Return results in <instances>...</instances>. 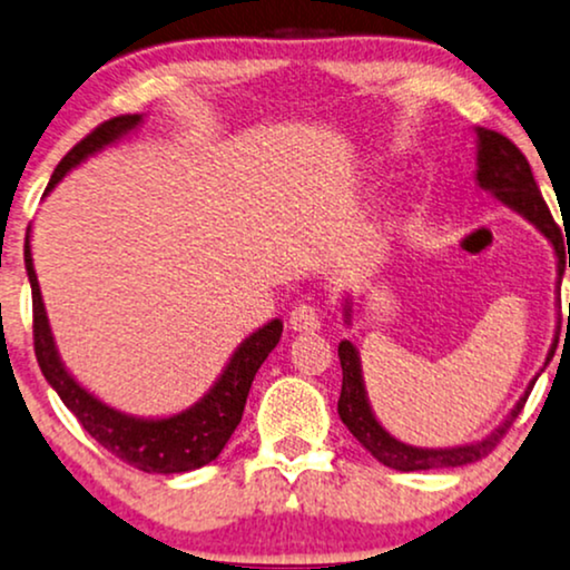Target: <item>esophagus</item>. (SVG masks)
Listing matches in <instances>:
<instances>
[{"mask_svg":"<svg viewBox=\"0 0 570 570\" xmlns=\"http://www.w3.org/2000/svg\"><path fill=\"white\" fill-rule=\"evenodd\" d=\"M291 327L296 333H317L322 327L320 312L312 304H296L291 312Z\"/></svg>","mask_w":570,"mask_h":570,"instance_id":"1","label":"esophagus"}]
</instances>
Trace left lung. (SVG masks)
<instances>
[{
  "label": "left lung",
  "mask_w": 570,
  "mask_h": 570,
  "mask_svg": "<svg viewBox=\"0 0 570 570\" xmlns=\"http://www.w3.org/2000/svg\"><path fill=\"white\" fill-rule=\"evenodd\" d=\"M475 185L487 193L494 195L502 206L515 210L518 216H523L525 222L533 224L542 235L550 240L554 258H558V279H554V296H560V283H563L566 272V248L560 243V229L554 224L550 208L539 193L537 181H533L529 160L508 137L500 131L483 129L475 126ZM568 266H570V253H568ZM343 322L351 325V298H343ZM560 308V304H558ZM554 346V343H552ZM552 346L547 351L544 367L552 360ZM338 356H341V370H343V385H341V399H338V414L343 425L354 433V439L375 456L377 462H383L385 468L402 470V473H412V470H435V468H460L470 465V462H479L487 456L491 449L500 444L504 431L512 425V420L518 417L523 410L525 399L537 383V377L542 375L544 367L539 370V375L525 385L515 406L508 412V417L502 420L494 431L483 435L479 441H470V444L460 446H412L399 441L396 435H391L381 425V420L372 412L367 389H364V375H362V356L360 348L351 341L338 343Z\"/></svg>",
  "instance_id": "1"
}]
</instances>
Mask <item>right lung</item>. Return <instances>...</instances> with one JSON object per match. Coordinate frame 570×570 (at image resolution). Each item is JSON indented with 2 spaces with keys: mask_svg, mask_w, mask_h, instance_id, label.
Returning <instances> with one entry per match:
<instances>
[{
  "mask_svg": "<svg viewBox=\"0 0 570 570\" xmlns=\"http://www.w3.org/2000/svg\"><path fill=\"white\" fill-rule=\"evenodd\" d=\"M145 116H118L97 126L89 137H83L66 158L55 168L52 179L45 189V198L68 177L70 168L81 166L83 160L102 153L105 147H114L137 131L142 126ZM26 274L31 283L33 293V348H37V362L41 375L47 383L58 391L62 404L76 414V420L83 425L97 444H102L118 460L129 462L145 473H187V470H198L208 462H214L222 454L224 444L235 428L240 425L245 399H248L250 383L256 377L272 348L279 343L283 335V320H269L266 325L245 338L240 346L232 351L229 362L224 364L222 375L216 377L214 385L203 393L195 404L187 410L164 414V417H139L116 410V406L105 404L100 396H95L89 389L70 375V370L62 362L58 343H55L52 327L41 298V287L33 269V253H31V227L26 232Z\"/></svg>",
  "mask_w": 570,
  "mask_h": 570,
  "instance_id": "1",
  "label": "right lung"
}]
</instances>
